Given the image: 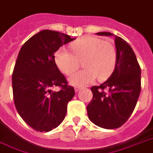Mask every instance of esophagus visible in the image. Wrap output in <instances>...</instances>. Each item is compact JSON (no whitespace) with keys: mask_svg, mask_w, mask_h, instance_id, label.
Segmentation results:
<instances>
[{"mask_svg":"<svg viewBox=\"0 0 153 153\" xmlns=\"http://www.w3.org/2000/svg\"><path fill=\"white\" fill-rule=\"evenodd\" d=\"M82 89V87H74V90H75V91L78 92L79 91H80V90Z\"/></svg>","mask_w":153,"mask_h":153,"instance_id":"1","label":"esophagus"}]
</instances>
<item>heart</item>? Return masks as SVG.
<instances>
[{
    "label": "heart",
    "instance_id": "1",
    "mask_svg": "<svg viewBox=\"0 0 153 153\" xmlns=\"http://www.w3.org/2000/svg\"><path fill=\"white\" fill-rule=\"evenodd\" d=\"M72 53L66 49L56 51L55 62L64 74H73L82 61L83 70L74 73L71 78V83L79 86L89 84L96 77L100 80L107 79L115 69L117 61L115 46L108 41H102L96 37L86 36L79 38L71 45Z\"/></svg>",
    "mask_w": 153,
    "mask_h": 153
}]
</instances>
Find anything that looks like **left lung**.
I'll return each instance as SVG.
<instances>
[{
    "mask_svg": "<svg viewBox=\"0 0 153 153\" xmlns=\"http://www.w3.org/2000/svg\"><path fill=\"white\" fill-rule=\"evenodd\" d=\"M96 34L114 35L109 32ZM115 44L117 51L115 71L103 83L91 87L93 98L87 107L91 121L106 129L118 128L128 120L141 90V70L134 51L125 40L115 35Z\"/></svg>",
    "mask_w": 153,
    "mask_h": 153,
    "instance_id": "obj_1",
    "label": "left lung"
}]
</instances>
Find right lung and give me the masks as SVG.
<instances>
[{
  "label": "right lung",
  "mask_w": 153,
  "mask_h": 153,
  "mask_svg": "<svg viewBox=\"0 0 153 153\" xmlns=\"http://www.w3.org/2000/svg\"><path fill=\"white\" fill-rule=\"evenodd\" d=\"M74 40L62 33L45 30L22 45L13 75V95L17 112L37 131H50L65 118L74 89L56 65L54 53ZM60 87L59 92L52 88Z\"/></svg>",
  "instance_id": "right-lung-1"
}]
</instances>
